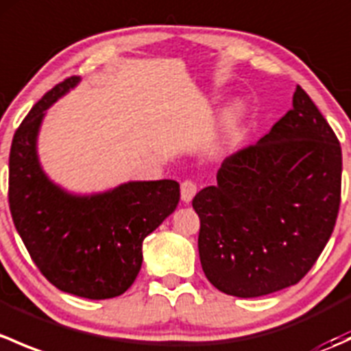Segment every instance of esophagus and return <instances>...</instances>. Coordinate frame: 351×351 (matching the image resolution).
Wrapping results in <instances>:
<instances>
[{
    "mask_svg": "<svg viewBox=\"0 0 351 351\" xmlns=\"http://www.w3.org/2000/svg\"><path fill=\"white\" fill-rule=\"evenodd\" d=\"M180 190H182V200L190 202L198 192V185L195 182H192V180H185V182H182V185H180Z\"/></svg>",
    "mask_w": 351,
    "mask_h": 351,
    "instance_id": "1",
    "label": "esophagus"
}]
</instances>
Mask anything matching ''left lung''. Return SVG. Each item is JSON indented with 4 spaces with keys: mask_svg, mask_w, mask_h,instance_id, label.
I'll return each instance as SVG.
<instances>
[{
    "mask_svg": "<svg viewBox=\"0 0 351 351\" xmlns=\"http://www.w3.org/2000/svg\"><path fill=\"white\" fill-rule=\"evenodd\" d=\"M292 110L256 144L236 151L217 185L192 205L202 270L228 295L295 285L329 241L341 202V146L300 86Z\"/></svg>",
    "mask_w": 351,
    "mask_h": 351,
    "instance_id": "8db88e82",
    "label": "left lung"
}]
</instances>
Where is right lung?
Here are the masks:
<instances>
[{
	"label": "right lung",
	"instance_id": "obj_1",
	"mask_svg": "<svg viewBox=\"0 0 351 351\" xmlns=\"http://www.w3.org/2000/svg\"><path fill=\"white\" fill-rule=\"evenodd\" d=\"M80 81L56 84L28 112L10 149L8 202L13 222L40 274L84 299L125 292L143 265V241L176 208L175 180L130 182L93 197H73L51 183L35 151L44 112Z\"/></svg>",
	"mask_w": 351,
	"mask_h": 351
}]
</instances>
